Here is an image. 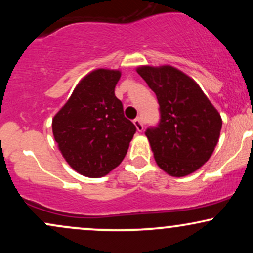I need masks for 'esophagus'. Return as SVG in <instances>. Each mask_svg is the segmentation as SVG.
Segmentation results:
<instances>
[{
	"label": "esophagus",
	"mask_w": 253,
	"mask_h": 253,
	"mask_svg": "<svg viewBox=\"0 0 253 253\" xmlns=\"http://www.w3.org/2000/svg\"><path fill=\"white\" fill-rule=\"evenodd\" d=\"M133 123H134L136 129H138L139 132H141V130L144 129V121H143V119H141V118L134 119V121H133Z\"/></svg>",
	"instance_id": "esophagus-1"
}]
</instances>
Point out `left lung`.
I'll return each instance as SVG.
<instances>
[{
    "label": "left lung",
    "mask_w": 253,
    "mask_h": 253,
    "mask_svg": "<svg viewBox=\"0 0 253 253\" xmlns=\"http://www.w3.org/2000/svg\"><path fill=\"white\" fill-rule=\"evenodd\" d=\"M136 72L159 104V123L145 132L157 164L171 176L189 175L215 149L221 117L200 86L172 66H140Z\"/></svg>",
    "instance_id": "left-lung-1"
}]
</instances>
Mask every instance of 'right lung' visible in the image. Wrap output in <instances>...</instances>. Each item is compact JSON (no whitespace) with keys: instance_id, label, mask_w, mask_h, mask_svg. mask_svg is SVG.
I'll return each instance as SVG.
<instances>
[{"instance_id":"right-lung-1","label":"right lung","mask_w":253,"mask_h":253,"mask_svg":"<svg viewBox=\"0 0 253 253\" xmlns=\"http://www.w3.org/2000/svg\"><path fill=\"white\" fill-rule=\"evenodd\" d=\"M120 71L97 69L78 83L52 121L54 140L81 175L106 176L123 162L135 133L115 96Z\"/></svg>"}]
</instances>
